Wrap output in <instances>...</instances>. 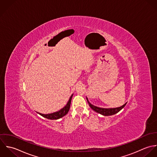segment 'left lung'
<instances>
[{
  "mask_svg": "<svg viewBox=\"0 0 157 157\" xmlns=\"http://www.w3.org/2000/svg\"><path fill=\"white\" fill-rule=\"evenodd\" d=\"M86 99L88 102V104H89V106L91 107V109L92 110H94L96 112H97L101 115H102L104 116H110V115H113L117 113L122 109H123L125 107V105L127 104V102H126L122 106L119 107H116V108H101V107H99L95 106L94 105L92 104L89 101V99L87 97H86Z\"/></svg>",
  "mask_w": 157,
  "mask_h": 157,
  "instance_id": "1",
  "label": "left lung"
}]
</instances>
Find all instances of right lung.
I'll use <instances>...</instances> for the list:
<instances>
[{
  "label": "right lung",
  "instance_id": "obj_1",
  "mask_svg": "<svg viewBox=\"0 0 157 157\" xmlns=\"http://www.w3.org/2000/svg\"><path fill=\"white\" fill-rule=\"evenodd\" d=\"M73 94H71V96H70V98H69L68 101L67 102V104L63 107V109H61L60 110L52 113H48V114H42L39 112H37L38 114H39L40 115H41L42 117L47 118V119H49V120H58L61 118L63 117V116H65L69 111L70 107V104H71V98L73 96Z\"/></svg>",
  "mask_w": 157,
  "mask_h": 157
}]
</instances>
